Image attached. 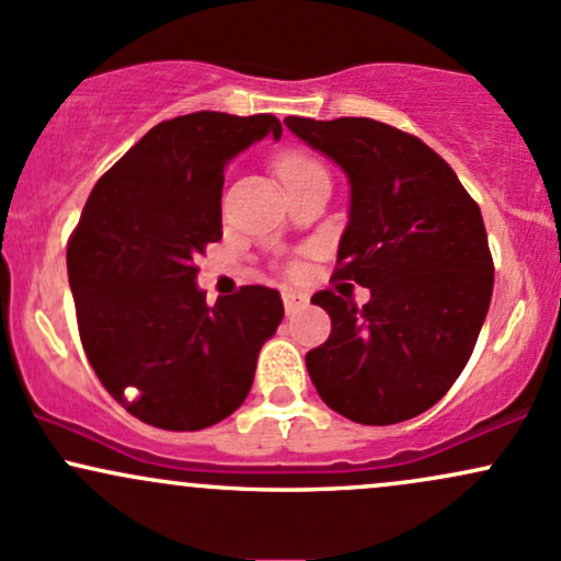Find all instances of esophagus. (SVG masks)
<instances>
[{
    "label": "esophagus",
    "instance_id": "1",
    "mask_svg": "<svg viewBox=\"0 0 561 561\" xmlns=\"http://www.w3.org/2000/svg\"><path fill=\"white\" fill-rule=\"evenodd\" d=\"M282 300H285L287 313H293V311L304 309V306L309 304V295L298 293V290H282Z\"/></svg>",
    "mask_w": 561,
    "mask_h": 561
}]
</instances>
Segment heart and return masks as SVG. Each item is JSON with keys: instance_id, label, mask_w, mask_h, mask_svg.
Masks as SVG:
<instances>
[{"instance_id": "b5f03b06", "label": "heart", "mask_w": 561, "mask_h": 561, "mask_svg": "<svg viewBox=\"0 0 561 561\" xmlns=\"http://www.w3.org/2000/svg\"><path fill=\"white\" fill-rule=\"evenodd\" d=\"M274 168L285 186H293L295 181H300V178L306 175H313V172H324V168L317 162V159L306 157V153H298V151L282 153V157L276 159Z\"/></svg>"}]
</instances>
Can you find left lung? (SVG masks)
<instances>
[{"instance_id": "obj_1", "label": "left lung", "mask_w": 561, "mask_h": 561, "mask_svg": "<svg viewBox=\"0 0 561 561\" xmlns=\"http://www.w3.org/2000/svg\"><path fill=\"white\" fill-rule=\"evenodd\" d=\"M285 125L346 172L332 279L370 290L362 309L332 290L311 298L332 319L328 341L306 354L311 383L354 423L410 421L450 391L488 317L495 268L482 213L415 135L365 116Z\"/></svg>"}]
</instances>
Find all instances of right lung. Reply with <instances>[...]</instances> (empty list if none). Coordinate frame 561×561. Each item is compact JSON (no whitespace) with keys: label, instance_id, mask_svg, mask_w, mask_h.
<instances>
[{"label":"right lung","instance_id":"1","mask_svg":"<svg viewBox=\"0 0 561 561\" xmlns=\"http://www.w3.org/2000/svg\"><path fill=\"white\" fill-rule=\"evenodd\" d=\"M266 135L282 138L271 114L159 122L95 183L71 233L66 266L84 354L149 426L199 431L229 417L285 317L271 287L248 285L215 306L196 287V257L224 237L226 164Z\"/></svg>","mask_w":561,"mask_h":561}]
</instances>
